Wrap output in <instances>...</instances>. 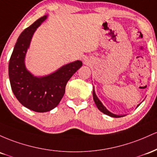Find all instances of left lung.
<instances>
[{
	"mask_svg": "<svg viewBox=\"0 0 157 157\" xmlns=\"http://www.w3.org/2000/svg\"><path fill=\"white\" fill-rule=\"evenodd\" d=\"M93 100H94L95 104H96V107H97L98 110H99L101 112L103 113L106 114V115L109 116V117H115V118H119V117H124V115H117V114H114V113H113L109 111V110H107L106 107L104 106L103 104L101 103V101H100V100L98 98L97 96H96V93H95L94 87H93ZM139 105H138V106H137V107H139Z\"/></svg>",
	"mask_w": 157,
	"mask_h": 157,
	"instance_id": "left-lung-1",
	"label": "left lung"
}]
</instances>
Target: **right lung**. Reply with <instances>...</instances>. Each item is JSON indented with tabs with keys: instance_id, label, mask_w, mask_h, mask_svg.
<instances>
[{
	"instance_id": "1",
	"label": "right lung",
	"mask_w": 157,
	"mask_h": 157,
	"mask_svg": "<svg viewBox=\"0 0 157 157\" xmlns=\"http://www.w3.org/2000/svg\"><path fill=\"white\" fill-rule=\"evenodd\" d=\"M40 17L24 29L17 38L9 63V77L14 95L19 102L36 112L50 111L59 104L69 79L82 66L75 61L44 76H35L26 67L25 57L33 34L47 19Z\"/></svg>"
}]
</instances>
